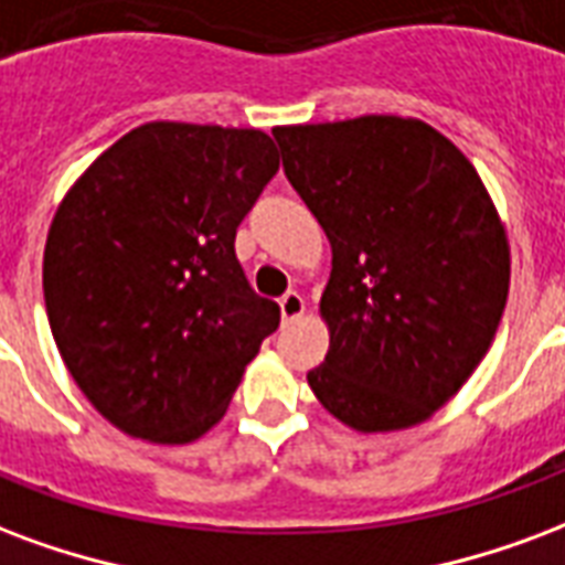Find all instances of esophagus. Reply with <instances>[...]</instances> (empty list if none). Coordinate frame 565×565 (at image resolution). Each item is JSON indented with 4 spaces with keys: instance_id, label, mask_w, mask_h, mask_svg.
Returning a JSON list of instances; mask_svg holds the SVG:
<instances>
[{
    "instance_id": "1",
    "label": "esophagus",
    "mask_w": 565,
    "mask_h": 565,
    "mask_svg": "<svg viewBox=\"0 0 565 565\" xmlns=\"http://www.w3.org/2000/svg\"><path fill=\"white\" fill-rule=\"evenodd\" d=\"M278 308H281L284 323H294V320H299V317L305 315V299L299 294H287V296H281Z\"/></svg>"
}]
</instances>
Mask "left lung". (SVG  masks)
Wrapping results in <instances>:
<instances>
[{"label": "left lung", "mask_w": 565, "mask_h": 565, "mask_svg": "<svg viewBox=\"0 0 565 565\" xmlns=\"http://www.w3.org/2000/svg\"><path fill=\"white\" fill-rule=\"evenodd\" d=\"M284 173L332 245L308 386L362 434L431 419L494 341L509 239L476 167L422 119L281 125Z\"/></svg>", "instance_id": "8db88e82"}]
</instances>
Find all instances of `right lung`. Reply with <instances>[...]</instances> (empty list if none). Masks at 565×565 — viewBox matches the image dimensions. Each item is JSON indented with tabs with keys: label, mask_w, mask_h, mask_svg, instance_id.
Wrapping results in <instances>:
<instances>
[{
	"label": "right lung",
	"mask_w": 565,
	"mask_h": 565,
	"mask_svg": "<svg viewBox=\"0 0 565 565\" xmlns=\"http://www.w3.org/2000/svg\"><path fill=\"white\" fill-rule=\"evenodd\" d=\"M275 173L278 149L257 128L146 122L62 198L44 248L50 332L119 431L203 437L278 329L233 245Z\"/></svg>",
	"instance_id": "obj_1"
}]
</instances>
